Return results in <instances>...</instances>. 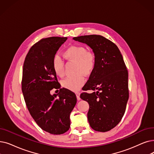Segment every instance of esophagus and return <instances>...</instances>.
I'll use <instances>...</instances> for the list:
<instances>
[{
	"mask_svg": "<svg viewBox=\"0 0 154 154\" xmlns=\"http://www.w3.org/2000/svg\"><path fill=\"white\" fill-rule=\"evenodd\" d=\"M75 94H76L77 99V100H79H79L81 99V97H80V94H81V93H80L79 92H76Z\"/></svg>",
	"mask_w": 154,
	"mask_h": 154,
	"instance_id": "1",
	"label": "esophagus"
}]
</instances>
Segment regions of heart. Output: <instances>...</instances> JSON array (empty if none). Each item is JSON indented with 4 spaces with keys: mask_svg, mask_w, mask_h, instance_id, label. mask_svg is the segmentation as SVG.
Returning <instances> with one entry per match:
<instances>
[{
    "mask_svg": "<svg viewBox=\"0 0 154 154\" xmlns=\"http://www.w3.org/2000/svg\"><path fill=\"white\" fill-rule=\"evenodd\" d=\"M63 56L68 60L76 62L75 72L77 74L65 79L62 81V85L71 91H78L85 83L84 74L89 75L94 69L96 63V55L93 52L88 51L84 46L72 45L64 51ZM52 67L57 75L60 77L64 76V62L59 55L53 57Z\"/></svg>",
    "mask_w": 154,
    "mask_h": 154,
    "instance_id": "1",
    "label": "heart"
}]
</instances>
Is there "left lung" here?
<instances>
[{
	"instance_id": "1",
	"label": "left lung",
	"mask_w": 154,
	"mask_h": 154,
	"mask_svg": "<svg viewBox=\"0 0 154 154\" xmlns=\"http://www.w3.org/2000/svg\"><path fill=\"white\" fill-rule=\"evenodd\" d=\"M73 39L89 46L96 55L95 68L80 97L88 102V119L91 128L106 132L121 121L129 98L128 73L118 46L110 40L97 35Z\"/></svg>"
}]
</instances>
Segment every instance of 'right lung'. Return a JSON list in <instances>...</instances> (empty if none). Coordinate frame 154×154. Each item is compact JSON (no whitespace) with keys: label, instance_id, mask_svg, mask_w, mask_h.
Listing matches in <instances>:
<instances>
[{"label":"right lung","instance_id":"obj_1","mask_svg":"<svg viewBox=\"0 0 154 154\" xmlns=\"http://www.w3.org/2000/svg\"><path fill=\"white\" fill-rule=\"evenodd\" d=\"M66 37L42 39L29 50L23 69L22 92L30 115L44 131L60 135L70 127V115L77 103L74 92L60 88L52 67V60Z\"/></svg>","mask_w":154,"mask_h":154}]
</instances>
